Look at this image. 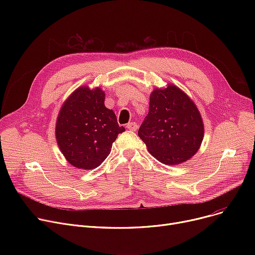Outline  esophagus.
<instances>
[{
  "mask_svg": "<svg viewBox=\"0 0 255 255\" xmlns=\"http://www.w3.org/2000/svg\"><path fill=\"white\" fill-rule=\"evenodd\" d=\"M137 127H138V125H137L136 123H134V122L128 123V124H127V126H126V128H127V129H129V130H131V131H135V130L137 129Z\"/></svg>",
  "mask_w": 255,
  "mask_h": 255,
  "instance_id": "34e87169",
  "label": "esophagus"
}]
</instances>
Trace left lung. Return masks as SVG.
<instances>
[{"label":"left lung","mask_w":255,"mask_h":255,"mask_svg":"<svg viewBox=\"0 0 255 255\" xmlns=\"http://www.w3.org/2000/svg\"><path fill=\"white\" fill-rule=\"evenodd\" d=\"M204 122L193 100L175 85L156 88L138 136L150 154L166 165L181 164L199 150Z\"/></svg>","instance_id":"1"}]
</instances>
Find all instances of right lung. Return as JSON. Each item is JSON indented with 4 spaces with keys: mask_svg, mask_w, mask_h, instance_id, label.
Returning a JSON list of instances; mask_svg holds the SVG:
<instances>
[{
    "mask_svg": "<svg viewBox=\"0 0 255 255\" xmlns=\"http://www.w3.org/2000/svg\"><path fill=\"white\" fill-rule=\"evenodd\" d=\"M104 100L105 93L99 87H79L59 112L57 142L65 159L76 168L98 167L110 155L119 133L125 131Z\"/></svg>",
    "mask_w": 255,
    "mask_h": 255,
    "instance_id": "1",
    "label": "right lung"
}]
</instances>
